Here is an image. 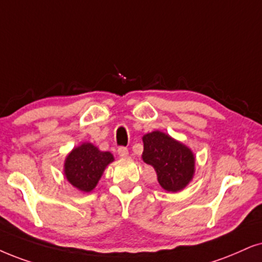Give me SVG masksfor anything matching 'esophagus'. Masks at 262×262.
I'll return each instance as SVG.
<instances>
[{"mask_svg": "<svg viewBox=\"0 0 262 262\" xmlns=\"http://www.w3.org/2000/svg\"><path fill=\"white\" fill-rule=\"evenodd\" d=\"M117 152H118V155H120V157H122V158H125V157H128V155H129V151H128V148H127V147H124V146H121V147H118Z\"/></svg>", "mask_w": 262, "mask_h": 262, "instance_id": "34e87169", "label": "esophagus"}]
</instances>
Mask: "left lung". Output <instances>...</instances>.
Instances as JSON below:
<instances>
[{
    "label": "left lung",
    "instance_id": "8db88e82",
    "mask_svg": "<svg viewBox=\"0 0 262 262\" xmlns=\"http://www.w3.org/2000/svg\"><path fill=\"white\" fill-rule=\"evenodd\" d=\"M142 160L157 174L165 191L183 190L193 177L194 157L190 148L162 132L144 135Z\"/></svg>",
    "mask_w": 262,
    "mask_h": 262
}]
</instances>
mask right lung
Segmentation results:
<instances>
[{
  "label": "right lung",
  "instance_id": "add662e5",
  "mask_svg": "<svg viewBox=\"0 0 262 262\" xmlns=\"http://www.w3.org/2000/svg\"><path fill=\"white\" fill-rule=\"evenodd\" d=\"M114 161L110 152H102L93 144L85 142L69 154L65 161V177L71 185L83 192L97 186L102 171Z\"/></svg>",
  "mask_w": 262,
  "mask_h": 262
}]
</instances>
